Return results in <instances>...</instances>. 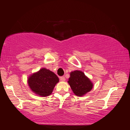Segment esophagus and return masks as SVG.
Listing matches in <instances>:
<instances>
[{"mask_svg":"<svg viewBox=\"0 0 130 130\" xmlns=\"http://www.w3.org/2000/svg\"><path fill=\"white\" fill-rule=\"evenodd\" d=\"M60 78V80L62 81H64L66 80V78L64 76H61Z\"/></svg>","mask_w":130,"mask_h":130,"instance_id":"34e87169","label":"esophagus"}]
</instances>
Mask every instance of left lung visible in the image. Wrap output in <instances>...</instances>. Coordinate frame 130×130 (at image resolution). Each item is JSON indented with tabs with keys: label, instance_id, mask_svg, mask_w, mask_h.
<instances>
[{
	"label": "left lung",
	"instance_id": "8db88e82",
	"mask_svg": "<svg viewBox=\"0 0 130 130\" xmlns=\"http://www.w3.org/2000/svg\"><path fill=\"white\" fill-rule=\"evenodd\" d=\"M68 82L74 94L82 96L92 90L93 84L85 73L80 70H75L70 73Z\"/></svg>",
	"mask_w": 130,
	"mask_h": 130
}]
</instances>
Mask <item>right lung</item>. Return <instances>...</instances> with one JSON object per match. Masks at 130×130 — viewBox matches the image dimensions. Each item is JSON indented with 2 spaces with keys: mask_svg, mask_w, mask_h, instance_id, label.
<instances>
[{
  "mask_svg": "<svg viewBox=\"0 0 130 130\" xmlns=\"http://www.w3.org/2000/svg\"><path fill=\"white\" fill-rule=\"evenodd\" d=\"M58 82L59 78L56 75L45 68L31 74L27 79V84L31 90L43 97L50 95Z\"/></svg>",
  "mask_w": 130,
  "mask_h": 130,
  "instance_id": "right-lung-1",
  "label": "right lung"
}]
</instances>
